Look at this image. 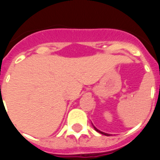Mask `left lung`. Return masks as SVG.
<instances>
[{"label": "left lung", "mask_w": 160, "mask_h": 160, "mask_svg": "<svg viewBox=\"0 0 160 160\" xmlns=\"http://www.w3.org/2000/svg\"><path fill=\"white\" fill-rule=\"evenodd\" d=\"M94 128H95V130H96L97 132H100V133L103 134V135H106V136H110V135H109V134H107V133H105V132H101V131H99V130H98V129H97L95 127V126H94Z\"/></svg>", "instance_id": "obj_1"}]
</instances>
